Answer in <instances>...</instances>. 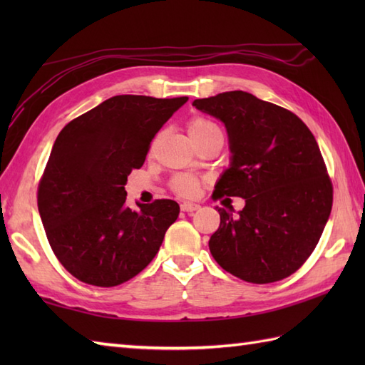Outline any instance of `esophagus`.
<instances>
[{
  "label": "esophagus",
  "instance_id": "1",
  "mask_svg": "<svg viewBox=\"0 0 365 365\" xmlns=\"http://www.w3.org/2000/svg\"><path fill=\"white\" fill-rule=\"evenodd\" d=\"M200 205L196 204V202H191V200H183V202L180 204V208L183 212H195L197 210Z\"/></svg>",
  "mask_w": 365,
  "mask_h": 365
}]
</instances>
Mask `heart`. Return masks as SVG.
I'll list each match as a JSON object with an SVG mask.
<instances>
[{
	"label": "heart",
	"mask_w": 365,
	"mask_h": 365,
	"mask_svg": "<svg viewBox=\"0 0 365 365\" xmlns=\"http://www.w3.org/2000/svg\"><path fill=\"white\" fill-rule=\"evenodd\" d=\"M188 131H190V136L192 138V141H195V139L210 135L213 131H220V128L216 127L212 120L204 119V118H196L190 122ZM196 187L197 183L195 178L188 175H180L174 180V190L178 192V195H185V196L192 195V192L196 191Z\"/></svg>",
	"instance_id": "obj_1"
}]
</instances>
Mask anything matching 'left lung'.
Masks as SVG:
<instances>
[{
	"instance_id": "1",
	"label": "left lung",
	"mask_w": 365,
	"mask_h": 365,
	"mask_svg": "<svg viewBox=\"0 0 365 365\" xmlns=\"http://www.w3.org/2000/svg\"><path fill=\"white\" fill-rule=\"evenodd\" d=\"M221 120L230 161L213 196L243 197L237 215L216 207L220 227L208 247L218 265L246 282H276L315 250L329 220L332 185L311 130L298 115L250 92L192 102Z\"/></svg>"
}]
</instances>
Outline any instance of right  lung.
I'll use <instances>...</instances> for the list:
<instances>
[{
	"label": "right lung",
	"instance_id": "right-lung-1",
	"mask_svg": "<svg viewBox=\"0 0 365 365\" xmlns=\"http://www.w3.org/2000/svg\"><path fill=\"white\" fill-rule=\"evenodd\" d=\"M188 97L115 96L68 122L53 144L37 207L53 252L80 281L114 287L149 265L180 213L175 200L127 205L131 169Z\"/></svg>",
	"mask_w": 365,
	"mask_h": 365
}]
</instances>
